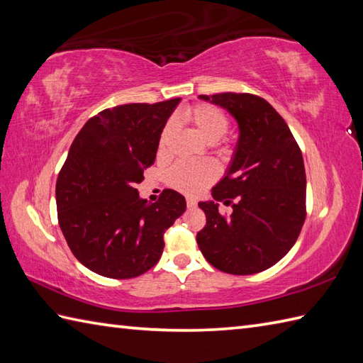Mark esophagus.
<instances>
[{
  "mask_svg": "<svg viewBox=\"0 0 363 363\" xmlns=\"http://www.w3.org/2000/svg\"><path fill=\"white\" fill-rule=\"evenodd\" d=\"M187 207H190V209H194V207H196V201L194 198H187Z\"/></svg>",
  "mask_w": 363,
  "mask_h": 363,
  "instance_id": "1",
  "label": "esophagus"
}]
</instances>
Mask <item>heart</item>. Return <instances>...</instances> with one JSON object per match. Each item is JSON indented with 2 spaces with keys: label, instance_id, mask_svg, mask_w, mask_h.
<instances>
[{
  "label": "heart",
  "instance_id": "obj_1",
  "mask_svg": "<svg viewBox=\"0 0 363 363\" xmlns=\"http://www.w3.org/2000/svg\"><path fill=\"white\" fill-rule=\"evenodd\" d=\"M182 118L189 121L204 140L213 143L228 133L229 118L226 112L218 106L209 103H198L187 107L182 112ZM174 134V123L169 120L162 129L157 142V157L164 159L169 152V143ZM218 177V168L209 160L189 162L181 160L174 164L167 173V182L169 187L182 191L186 195H198L209 187Z\"/></svg>",
  "mask_w": 363,
  "mask_h": 363
}]
</instances>
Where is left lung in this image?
<instances>
[{
  "label": "left lung",
  "mask_w": 363,
  "mask_h": 363,
  "mask_svg": "<svg viewBox=\"0 0 363 363\" xmlns=\"http://www.w3.org/2000/svg\"><path fill=\"white\" fill-rule=\"evenodd\" d=\"M201 98L234 115L240 138L228 174L212 189L215 201L233 206V213L228 217L215 203H199L207 221L196 234L198 246L220 272L260 273L291 250L306 221L303 154L267 99L235 91Z\"/></svg>",
  "instance_id": "obj_1"
}]
</instances>
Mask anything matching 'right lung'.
<instances>
[{"instance_id": "1", "label": "right lung", "mask_w": 363, "mask_h": 363, "mask_svg": "<svg viewBox=\"0 0 363 363\" xmlns=\"http://www.w3.org/2000/svg\"><path fill=\"white\" fill-rule=\"evenodd\" d=\"M177 103L115 106L74 137L56 182L57 220L73 256L96 274L130 279L148 272L164 251L165 230L186 212V198L172 189L152 204L135 189Z\"/></svg>"}]
</instances>
